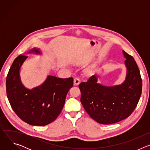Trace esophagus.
<instances>
[{
    "mask_svg": "<svg viewBox=\"0 0 150 150\" xmlns=\"http://www.w3.org/2000/svg\"><path fill=\"white\" fill-rule=\"evenodd\" d=\"M80 83V80L79 79L76 78L74 79V85H75V86H76V85H78Z\"/></svg>",
    "mask_w": 150,
    "mask_h": 150,
    "instance_id": "obj_1",
    "label": "esophagus"
}]
</instances>
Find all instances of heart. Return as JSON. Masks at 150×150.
<instances>
[{
  "instance_id": "1",
  "label": "heart",
  "mask_w": 150,
  "mask_h": 150,
  "mask_svg": "<svg viewBox=\"0 0 150 150\" xmlns=\"http://www.w3.org/2000/svg\"><path fill=\"white\" fill-rule=\"evenodd\" d=\"M93 69L92 68H87L86 70L85 71L84 73H85V75L89 76V75H91L93 74Z\"/></svg>"
}]
</instances>
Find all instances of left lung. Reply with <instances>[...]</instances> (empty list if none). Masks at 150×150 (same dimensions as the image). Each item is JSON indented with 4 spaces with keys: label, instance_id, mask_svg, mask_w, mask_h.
<instances>
[{
    "label": "left lung",
    "instance_id": "left-lung-1",
    "mask_svg": "<svg viewBox=\"0 0 150 150\" xmlns=\"http://www.w3.org/2000/svg\"><path fill=\"white\" fill-rule=\"evenodd\" d=\"M127 68L123 83L105 87L98 83L96 75L79 85L81 102L89 116L101 124L109 125L129 117L139 100L142 82L140 72L134 57L123 50Z\"/></svg>",
    "mask_w": 150,
    "mask_h": 150
}]
</instances>
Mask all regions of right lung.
<instances>
[{
    "label": "right lung",
    "mask_w": 150,
    "mask_h": 150,
    "mask_svg": "<svg viewBox=\"0 0 150 150\" xmlns=\"http://www.w3.org/2000/svg\"><path fill=\"white\" fill-rule=\"evenodd\" d=\"M31 52L41 53L35 49L28 53ZM27 57L19 55L11 65L6 80L7 97L21 120L31 125L45 126L54 121L60 113L67 95L73 86L74 79L49 75L40 86L31 90L25 88L21 83L19 70Z\"/></svg>",
    "instance_id": "1"
}]
</instances>
